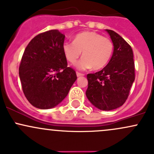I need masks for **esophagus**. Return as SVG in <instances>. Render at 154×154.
I'll return each instance as SVG.
<instances>
[{
  "label": "esophagus",
  "instance_id": "34e87169",
  "mask_svg": "<svg viewBox=\"0 0 154 154\" xmlns=\"http://www.w3.org/2000/svg\"><path fill=\"white\" fill-rule=\"evenodd\" d=\"M76 75L78 77L79 76H83V75H85V74L84 73H82V72H76Z\"/></svg>",
  "mask_w": 154,
  "mask_h": 154
}]
</instances>
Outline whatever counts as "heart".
Listing matches in <instances>:
<instances>
[{"label": "heart", "mask_w": 154, "mask_h": 154, "mask_svg": "<svg viewBox=\"0 0 154 154\" xmlns=\"http://www.w3.org/2000/svg\"><path fill=\"white\" fill-rule=\"evenodd\" d=\"M62 49L66 59L71 64L76 62L82 52L83 58L76 64L79 69L93 67L95 70H99L105 67L110 61L114 46L108 38L95 32L86 31L77 34L73 42L64 43Z\"/></svg>", "instance_id": "obj_1"}]
</instances>
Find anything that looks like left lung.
Returning a JSON list of instances; mask_svg holds the SVG:
<instances>
[{
    "label": "left lung",
    "instance_id": "1",
    "mask_svg": "<svg viewBox=\"0 0 154 154\" xmlns=\"http://www.w3.org/2000/svg\"><path fill=\"white\" fill-rule=\"evenodd\" d=\"M106 31L113 43V53L105 67L88 74L86 96L97 108L112 110L121 107L128 99L135 80V64L129 44L116 32Z\"/></svg>",
    "mask_w": 154,
    "mask_h": 154
}]
</instances>
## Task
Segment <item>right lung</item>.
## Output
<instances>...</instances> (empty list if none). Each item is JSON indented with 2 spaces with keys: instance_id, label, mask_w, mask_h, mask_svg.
Segmentation results:
<instances>
[{
  "instance_id": "1",
  "label": "right lung",
  "mask_w": 154,
  "mask_h": 154,
  "mask_svg": "<svg viewBox=\"0 0 154 154\" xmlns=\"http://www.w3.org/2000/svg\"><path fill=\"white\" fill-rule=\"evenodd\" d=\"M64 38L57 29L40 33L30 41L23 54L19 66L22 90L37 108L58 105L77 79L63 52Z\"/></svg>"
}]
</instances>
